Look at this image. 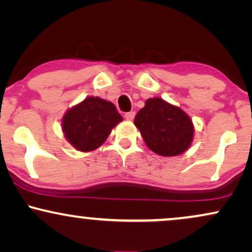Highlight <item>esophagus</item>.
Here are the masks:
<instances>
[{
    "mask_svg": "<svg viewBox=\"0 0 252 252\" xmlns=\"http://www.w3.org/2000/svg\"><path fill=\"white\" fill-rule=\"evenodd\" d=\"M124 117H126V121H132L133 119H135V111H130V113H126V115H124Z\"/></svg>",
    "mask_w": 252,
    "mask_h": 252,
    "instance_id": "esophagus-1",
    "label": "esophagus"
}]
</instances>
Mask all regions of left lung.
I'll return each instance as SVG.
<instances>
[{
    "instance_id": "1",
    "label": "left lung",
    "mask_w": 252,
    "mask_h": 252,
    "mask_svg": "<svg viewBox=\"0 0 252 252\" xmlns=\"http://www.w3.org/2000/svg\"><path fill=\"white\" fill-rule=\"evenodd\" d=\"M148 148L163 157L184 154L194 139V124L186 111L161 97H150L135 117Z\"/></svg>"
}]
</instances>
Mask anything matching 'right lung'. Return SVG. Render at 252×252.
Returning a JSON list of instances; mask_svg holds the SVG:
<instances>
[{"label":"right lung","mask_w":252,"mask_h":252,"mask_svg":"<svg viewBox=\"0 0 252 252\" xmlns=\"http://www.w3.org/2000/svg\"><path fill=\"white\" fill-rule=\"evenodd\" d=\"M122 121L115 104L98 96H87L63 114L62 129L73 148L91 152L100 148Z\"/></svg>","instance_id":"obj_1"}]
</instances>
